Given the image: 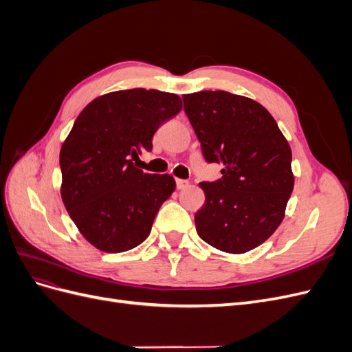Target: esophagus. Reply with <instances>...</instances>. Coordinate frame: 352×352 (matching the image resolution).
Instances as JSON below:
<instances>
[{
	"label": "esophagus",
	"mask_w": 352,
	"mask_h": 352,
	"mask_svg": "<svg viewBox=\"0 0 352 352\" xmlns=\"http://www.w3.org/2000/svg\"><path fill=\"white\" fill-rule=\"evenodd\" d=\"M176 186H177V189H185L189 186V182L185 179H176Z\"/></svg>",
	"instance_id": "1"
}]
</instances>
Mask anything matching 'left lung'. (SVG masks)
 I'll use <instances>...</instances> for the list:
<instances>
[{
	"label": "left lung",
	"instance_id": "1",
	"mask_svg": "<svg viewBox=\"0 0 352 352\" xmlns=\"http://www.w3.org/2000/svg\"><path fill=\"white\" fill-rule=\"evenodd\" d=\"M184 109L207 163L223 164L221 179L201 182L206 202L195 214L202 241L243 254L279 228L294 189L292 151L261 104L226 91L184 95Z\"/></svg>",
	"mask_w": 352,
	"mask_h": 352
}]
</instances>
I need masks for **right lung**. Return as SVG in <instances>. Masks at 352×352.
Segmentation results:
<instances>
[{
  "label": "right lung",
  "instance_id": "obj_1",
  "mask_svg": "<svg viewBox=\"0 0 352 352\" xmlns=\"http://www.w3.org/2000/svg\"><path fill=\"white\" fill-rule=\"evenodd\" d=\"M180 110L176 94L135 88L101 95L78 116L60 150L61 198L95 248L123 252L150 235L176 182L144 173L132 160L153 150L155 131Z\"/></svg>",
  "mask_w": 352,
  "mask_h": 352
}]
</instances>
